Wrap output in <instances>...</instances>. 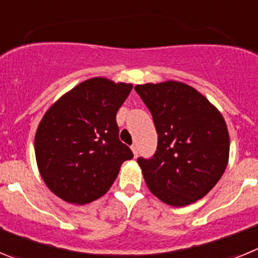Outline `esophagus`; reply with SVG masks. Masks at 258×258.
Wrapping results in <instances>:
<instances>
[{"label": "esophagus", "mask_w": 258, "mask_h": 258, "mask_svg": "<svg viewBox=\"0 0 258 258\" xmlns=\"http://www.w3.org/2000/svg\"><path fill=\"white\" fill-rule=\"evenodd\" d=\"M132 151H133L134 157L138 156V147H137V145H133V146H132Z\"/></svg>", "instance_id": "obj_1"}]
</instances>
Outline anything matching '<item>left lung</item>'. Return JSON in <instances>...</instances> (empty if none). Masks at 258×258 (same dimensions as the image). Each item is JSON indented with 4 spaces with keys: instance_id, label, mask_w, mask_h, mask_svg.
Instances as JSON below:
<instances>
[{
    "instance_id": "1",
    "label": "left lung",
    "mask_w": 258,
    "mask_h": 258,
    "mask_svg": "<svg viewBox=\"0 0 258 258\" xmlns=\"http://www.w3.org/2000/svg\"><path fill=\"white\" fill-rule=\"evenodd\" d=\"M151 112L157 147L138 157L146 184L166 204L188 206L220 181L229 160V133L218 109L182 83L137 85Z\"/></svg>"
}]
</instances>
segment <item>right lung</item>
Listing matches in <instances>:
<instances>
[{
    "label": "right lung",
    "mask_w": 258,
    "mask_h": 258,
    "mask_svg": "<svg viewBox=\"0 0 258 258\" xmlns=\"http://www.w3.org/2000/svg\"><path fill=\"white\" fill-rule=\"evenodd\" d=\"M133 86L95 77L52 104L38 125L36 160L52 192L74 204L101 198L133 152L118 140L116 113Z\"/></svg>",
    "instance_id": "add662e5"
}]
</instances>
